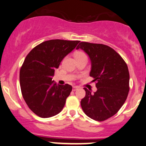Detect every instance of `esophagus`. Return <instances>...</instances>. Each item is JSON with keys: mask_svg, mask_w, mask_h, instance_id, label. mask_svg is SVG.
<instances>
[{"mask_svg": "<svg viewBox=\"0 0 146 146\" xmlns=\"http://www.w3.org/2000/svg\"><path fill=\"white\" fill-rule=\"evenodd\" d=\"M78 89V87H77V86H74L72 88V90L73 91H76V90H77Z\"/></svg>", "mask_w": 146, "mask_h": 146, "instance_id": "esophagus-1", "label": "esophagus"}]
</instances>
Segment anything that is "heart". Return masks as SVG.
Instances as JSON below:
<instances>
[{
    "instance_id": "b5f03b06",
    "label": "heart",
    "mask_w": 146,
    "mask_h": 146,
    "mask_svg": "<svg viewBox=\"0 0 146 146\" xmlns=\"http://www.w3.org/2000/svg\"><path fill=\"white\" fill-rule=\"evenodd\" d=\"M75 57L76 58H81V57H87L86 54L84 53L83 51H77L76 53H75Z\"/></svg>"
}]
</instances>
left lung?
I'll return each mask as SVG.
<instances>
[{"mask_svg": "<svg viewBox=\"0 0 146 146\" xmlns=\"http://www.w3.org/2000/svg\"><path fill=\"white\" fill-rule=\"evenodd\" d=\"M77 49L86 52L91 59L93 77L97 87L91 93L87 88L80 104L89 118L104 121L118 112L127 100L129 91L128 66L122 57L112 48L103 44L81 42Z\"/></svg>", "mask_w": 146, "mask_h": 146, "instance_id": "left-lung-1", "label": "left lung"}]
</instances>
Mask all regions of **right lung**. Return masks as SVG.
<instances>
[{
  "mask_svg": "<svg viewBox=\"0 0 146 146\" xmlns=\"http://www.w3.org/2000/svg\"><path fill=\"white\" fill-rule=\"evenodd\" d=\"M79 42L46 40L27 55L19 72L21 94L28 108L39 117L53 116L64 107L72 87L68 84L57 85L52 77L62 59Z\"/></svg>",
  "mask_w": 146,
  "mask_h": 146,
  "instance_id": "1",
  "label": "right lung"
}]
</instances>
